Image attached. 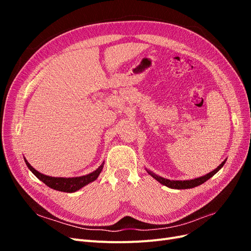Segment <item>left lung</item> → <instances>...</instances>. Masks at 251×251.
Segmentation results:
<instances>
[{
  "label": "left lung",
  "mask_w": 251,
  "mask_h": 251,
  "mask_svg": "<svg viewBox=\"0 0 251 251\" xmlns=\"http://www.w3.org/2000/svg\"><path fill=\"white\" fill-rule=\"evenodd\" d=\"M225 161L222 162L221 164H220L218 168L216 170H214L212 172H210L209 174L205 175V176L203 177H200V178H197V179H194V180H185V181H172V180H169V179H164L162 177H159L157 176V175L151 173V172H148L151 176H153V178H155L157 181L160 182L161 184L168 186V187H171V188H176V189H186V188H193V187H196L198 186L202 183H204L205 181L208 180L209 178H211L214 175L219 172V170L222 168V166L224 165Z\"/></svg>",
  "instance_id": "1"
}]
</instances>
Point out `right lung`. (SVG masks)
<instances>
[{"label": "right lung", "instance_id": "right-lung-1", "mask_svg": "<svg viewBox=\"0 0 251 251\" xmlns=\"http://www.w3.org/2000/svg\"><path fill=\"white\" fill-rule=\"evenodd\" d=\"M25 162L28 166V169L31 171L35 176L39 178L42 182H44L47 186L56 189V191L59 192H66V193H74L78 191L79 188L82 186L87 185L90 182H92L97 179L98 175L101 173V170L103 168V164L100 165L96 171L92 172L89 175H86V176H81V177H75V178H54V177H49L46 176V175H43L35 171L31 165L28 163V161L25 159Z\"/></svg>", "mask_w": 251, "mask_h": 251}]
</instances>
